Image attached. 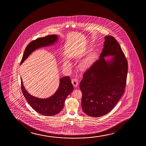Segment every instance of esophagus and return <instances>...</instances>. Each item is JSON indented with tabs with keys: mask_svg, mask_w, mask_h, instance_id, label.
<instances>
[{
	"mask_svg": "<svg viewBox=\"0 0 146 146\" xmlns=\"http://www.w3.org/2000/svg\"><path fill=\"white\" fill-rule=\"evenodd\" d=\"M71 81H72V84L73 85L74 87H77V86H78V79L77 78H73V79H72V80H71Z\"/></svg>",
	"mask_w": 146,
	"mask_h": 146,
	"instance_id": "34e87169",
	"label": "esophagus"
}]
</instances>
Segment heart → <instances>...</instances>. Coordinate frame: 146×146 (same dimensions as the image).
<instances>
[{
    "instance_id": "1",
    "label": "heart",
    "mask_w": 146,
    "mask_h": 146,
    "mask_svg": "<svg viewBox=\"0 0 146 146\" xmlns=\"http://www.w3.org/2000/svg\"><path fill=\"white\" fill-rule=\"evenodd\" d=\"M93 62V59L91 57H89L88 58L85 59L84 60L82 61V62L80 63V68H81L83 70H86L88 68H89ZM65 65L67 66H71V64L69 62H66L65 63Z\"/></svg>"
}]
</instances>
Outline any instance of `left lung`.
<instances>
[{
    "mask_svg": "<svg viewBox=\"0 0 146 146\" xmlns=\"http://www.w3.org/2000/svg\"><path fill=\"white\" fill-rule=\"evenodd\" d=\"M104 47L98 60L83 75L80 88L82 110L89 116H103L114 108L125 92L128 62L113 36L105 37ZM114 56L110 62L104 57Z\"/></svg>",
    "mask_w": 146,
    "mask_h": 146,
    "instance_id": "left-lung-1",
    "label": "left lung"
}]
</instances>
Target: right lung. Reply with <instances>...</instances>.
Segmentation results:
<instances>
[{"label": "right lung", "instance_id": "add662e5", "mask_svg": "<svg viewBox=\"0 0 146 146\" xmlns=\"http://www.w3.org/2000/svg\"><path fill=\"white\" fill-rule=\"evenodd\" d=\"M57 38L56 35H50L32 41L25 48L20 63L22 64L36 49L51 45L57 40ZM21 84L22 93L29 104L35 111L44 116H53L58 114L64 107L66 98L73 90V86L69 76L61 78L60 85L56 93L50 98L45 99L36 98L29 94L24 88L21 79Z\"/></svg>", "mask_w": 146, "mask_h": 146}]
</instances>
